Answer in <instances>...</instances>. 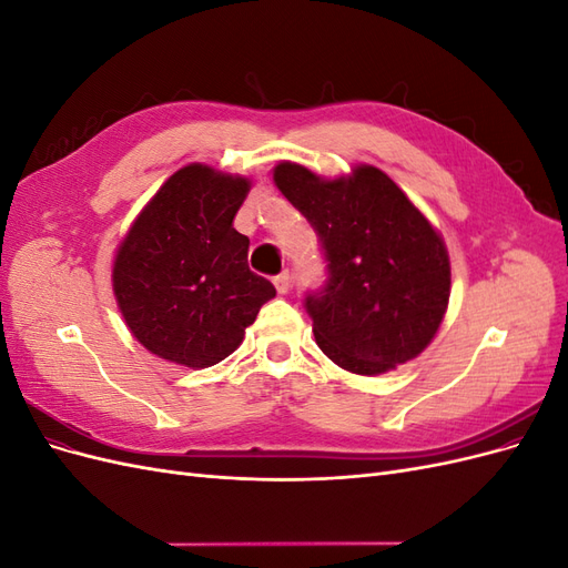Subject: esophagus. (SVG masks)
<instances>
[{"mask_svg":"<svg viewBox=\"0 0 568 568\" xmlns=\"http://www.w3.org/2000/svg\"><path fill=\"white\" fill-rule=\"evenodd\" d=\"M274 286H277L280 294H288V291H291V274L286 270L282 274H277V277H274Z\"/></svg>","mask_w":568,"mask_h":568,"instance_id":"esophagus-1","label":"esophagus"}]
</instances>
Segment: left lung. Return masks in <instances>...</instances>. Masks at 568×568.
Returning a JSON list of instances; mask_svg holds the SVG:
<instances>
[{
  "label": "left lung",
  "instance_id": "left-lung-1",
  "mask_svg": "<svg viewBox=\"0 0 568 568\" xmlns=\"http://www.w3.org/2000/svg\"><path fill=\"white\" fill-rule=\"evenodd\" d=\"M274 184L315 227L326 284L305 296L322 353L376 376L417 357L448 311L450 257L403 189L374 165L322 180L282 161Z\"/></svg>",
  "mask_w": 568,
  "mask_h": 568
}]
</instances>
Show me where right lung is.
I'll list each match as a JSON object with an SVG mask.
<instances>
[{"mask_svg":"<svg viewBox=\"0 0 568 568\" xmlns=\"http://www.w3.org/2000/svg\"><path fill=\"white\" fill-rule=\"evenodd\" d=\"M242 175L189 163L170 175L113 261V294L132 336L168 363L203 369L242 346L274 286L248 270V236L232 222Z\"/></svg>","mask_w":568,"mask_h":568,"instance_id":"obj_1","label":"right lung"}]
</instances>
